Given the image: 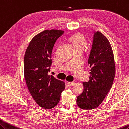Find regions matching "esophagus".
Wrapping results in <instances>:
<instances>
[{
    "instance_id": "1",
    "label": "esophagus",
    "mask_w": 129,
    "mask_h": 129,
    "mask_svg": "<svg viewBox=\"0 0 129 129\" xmlns=\"http://www.w3.org/2000/svg\"><path fill=\"white\" fill-rule=\"evenodd\" d=\"M68 85H70V86L72 87V86H73V85H74V84H75V83H74V82H68Z\"/></svg>"
}]
</instances>
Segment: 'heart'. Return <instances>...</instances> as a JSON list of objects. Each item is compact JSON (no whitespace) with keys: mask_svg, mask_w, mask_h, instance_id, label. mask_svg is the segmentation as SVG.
<instances>
[{"mask_svg":"<svg viewBox=\"0 0 129 129\" xmlns=\"http://www.w3.org/2000/svg\"><path fill=\"white\" fill-rule=\"evenodd\" d=\"M70 42L72 44L74 51L83 50L87 45V41L84 36L81 33L74 34L69 38Z\"/></svg>","mask_w":129,"mask_h":129,"instance_id":"b5f03b06","label":"heart"}]
</instances>
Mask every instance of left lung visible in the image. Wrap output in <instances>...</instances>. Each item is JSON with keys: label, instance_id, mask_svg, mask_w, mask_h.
<instances>
[{"label": "left lung", "instance_id": "obj_1", "mask_svg": "<svg viewBox=\"0 0 129 129\" xmlns=\"http://www.w3.org/2000/svg\"><path fill=\"white\" fill-rule=\"evenodd\" d=\"M88 63L90 67L89 80L83 82V91L77 96V104L82 109L90 110L98 107L103 101L112 86L115 74L110 42L99 31L94 33Z\"/></svg>", "mask_w": 129, "mask_h": 129}]
</instances>
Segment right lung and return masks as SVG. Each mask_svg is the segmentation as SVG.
I'll use <instances>...</instances> for the list:
<instances>
[{
	"instance_id": "obj_1",
	"label": "right lung",
	"mask_w": 129,
	"mask_h": 129,
	"mask_svg": "<svg viewBox=\"0 0 129 129\" xmlns=\"http://www.w3.org/2000/svg\"><path fill=\"white\" fill-rule=\"evenodd\" d=\"M63 31L46 30L31 40L24 56V77L35 102L50 109L58 104L64 83L48 75L52 64L51 53L56 40Z\"/></svg>"
}]
</instances>
